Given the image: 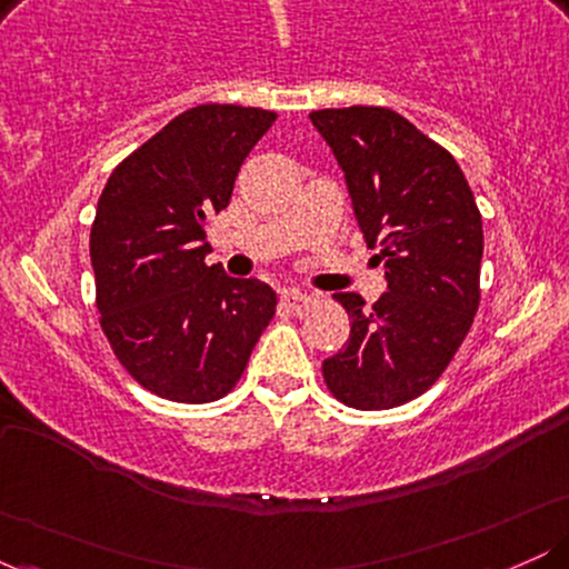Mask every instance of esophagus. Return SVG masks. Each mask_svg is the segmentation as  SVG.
Listing matches in <instances>:
<instances>
[{
	"label": "esophagus",
	"mask_w": 569,
	"mask_h": 569,
	"mask_svg": "<svg viewBox=\"0 0 569 569\" xmlns=\"http://www.w3.org/2000/svg\"><path fill=\"white\" fill-rule=\"evenodd\" d=\"M310 302H312V299L307 297L305 291H299V289H286L283 291V305L289 307V310H293V312L307 310V307H310Z\"/></svg>",
	"instance_id": "esophagus-1"
}]
</instances>
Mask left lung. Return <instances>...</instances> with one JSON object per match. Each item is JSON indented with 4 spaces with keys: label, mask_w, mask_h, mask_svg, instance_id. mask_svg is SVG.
Wrapping results in <instances>:
<instances>
[{
    "label": "left lung",
    "mask_w": 569,
    "mask_h": 569,
    "mask_svg": "<svg viewBox=\"0 0 569 569\" xmlns=\"http://www.w3.org/2000/svg\"><path fill=\"white\" fill-rule=\"evenodd\" d=\"M345 171L352 211L388 291L367 307L335 293L350 342L323 361V382L352 409H393L443 375L481 299V213L441 143L385 107L310 114Z\"/></svg>",
    "instance_id": "left-lung-1"
}]
</instances>
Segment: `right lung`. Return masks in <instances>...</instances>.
Returning <instances> with one entry per match:
<instances>
[{"label":"right lung","instance_id":"right-lung-1","mask_svg":"<svg viewBox=\"0 0 569 569\" xmlns=\"http://www.w3.org/2000/svg\"><path fill=\"white\" fill-rule=\"evenodd\" d=\"M276 112L200 103L173 117L109 176L90 227L96 307L117 361L176 403L224 398L276 316L253 278L206 264V224Z\"/></svg>","mask_w":569,"mask_h":569}]
</instances>
